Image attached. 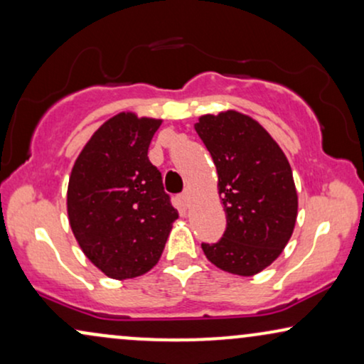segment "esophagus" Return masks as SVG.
Instances as JSON below:
<instances>
[{
    "label": "esophagus",
    "mask_w": 364,
    "mask_h": 364,
    "mask_svg": "<svg viewBox=\"0 0 364 364\" xmlns=\"http://www.w3.org/2000/svg\"><path fill=\"white\" fill-rule=\"evenodd\" d=\"M179 200H181V203L185 205V206L190 205V201H191V191H190V190L183 191L181 195H179Z\"/></svg>",
    "instance_id": "esophagus-1"
}]
</instances>
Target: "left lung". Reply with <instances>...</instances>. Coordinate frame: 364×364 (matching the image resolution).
I'll list each match as a JSON object with an SVG mask.
<instances>
[{
	"label": "left lung",
	"mask_w": 364,
	"mask_h": 364,
	"mask_svg": "<svg viewBox=\"0 0 364 364\" xmlns=\"http://www.w3.org/2000/svg\"><path fill=\"white\" fill-rule=\"evenodd\" d=\"M195 129L218 173L227 230L201 243L211 264L235 275H255L287 245L297 218L292 169L259 122L237 110L201 116Z\"/></svg>",
	"instance_id": "obj_1"
}]
</instances>
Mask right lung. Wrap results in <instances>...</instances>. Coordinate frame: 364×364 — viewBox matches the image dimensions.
<instances>
[{"label":"right lung","instance_id":"right-lung-1","mask_svg":"<svg viewBox=\"0 0 364 364\" xmlns=\"http://www.w3.org/2000/svg\"><path fill=\"white\" fill-rule=\"evenodd\" d=\"M159 119L121 112L104 122L73 164L67 191L72 232L110 279H132L158 264L178 218L148 149Z\"/></svg>","mask_w":364,"mask_h":364}]
</instances>
